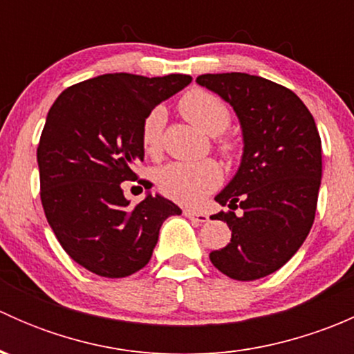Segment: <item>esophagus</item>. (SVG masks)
<instances>
[{
  "mask_svg": "<svg viewBox=\"0 0 354 354\" xmlns=\"http://www.w3.org/2000/svg\"><path fill=\"white\" fill-rule=\"evenodd\" d=\"M183 214L188 217V219L195 221V223H198V224H203V223H207V221H209V216H207V214L195 212V210H190V209H185Z\"/></svg>",
  "mask_w": 354,
  "mask_h": 354,
  "instance_id": "1",
  "label": "esophagus"
}]
</instances>
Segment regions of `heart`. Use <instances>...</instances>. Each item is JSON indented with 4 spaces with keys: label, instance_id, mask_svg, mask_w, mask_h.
Wrapping results in <instances>:
<instances>
[{
    "label": "heart",
    "instance_id": "obj_1",
    "mask_svg": "<svg viewBox=\"0 0 354 354\" xmlns=\"http://www.w3.org/2000/svg\"><path fill=\"white\" fill-rule=\"evenodd\" d=\"M181 114L197 124L200 130L209 135H219L216 138V149L221 156L233 157L236 152V142L231 137L221 135L230 128L231 109L221 97L205 88H192L181 95L178 102ZM166 124V111L160 106L151 109L142 121V147L149 156H159L162 147V130ZM221 183V169L214 160L200 162H171L157 173L159 190L167 198L181 205H198L210 192Z\"/></svg>",
    "mask_w": 354,
    "mask_h": 354
}]
</instances>
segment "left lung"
<instances>
[{"label": "left lung", "instance_id": "left-lung-1", "mask_svg": "<svg viewBox=\"0 0 354 354\" xmlns=\"http://www.w3.org/2000/svg\"><path fill=\"white\" fill-rule=\"evenodd\" d=\"M197 82L233 106L245 144L236 176L216 197L230 207L214 219L230 226L231 243L210 262L231 279H260L279 270L312 230L322 178L319 130L301 99L276 82L236 71Z\"/></svg>", "mask_w": 354, "mask_h": 354}]
</instances>
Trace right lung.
Instances as JSON below:
<instances>
[{
	"instance_id": "1",
	"label": "right lung",
	"mask_w": 354,
	"mask_h": 354,
	"mask_svg": "<svg viewBox=\"0 0 354 354\" xmlns=\"http://www.w3.org/2000/svg\"><path fill=\"white\" fill-rule=\"evenodd\" d=\"M190 82L180 73H106L68 87L49 109L37 147L42 209L84 269L111 279L131 276L151 260L164 221L181 214L151 194L131 207L121 183L135 180L144 160L145 114Z\"/></svg>"
}]
</instances>
